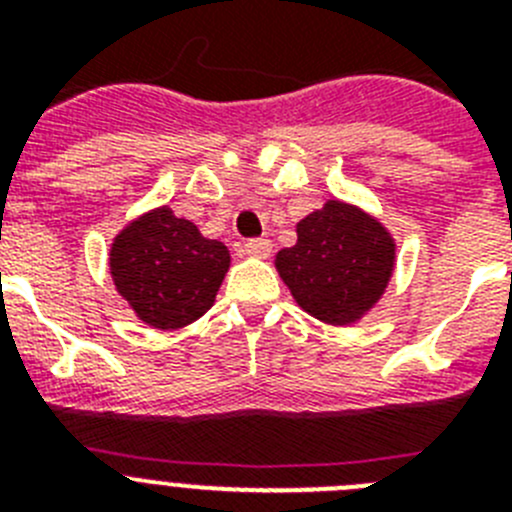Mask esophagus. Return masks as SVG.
Masks as SVG:
<instances>
[{
	"mask_svg": "<svg viewBox=\"0 0 512 512\" xmlns=\"http://www.w3.org/2000/svg\"><path fill=\"white\" fill-rule=\"evenodd\" d=\"M243 256H251V259H266L271 253V241L269 238H253L241 246Z\"/></svg>",
	"mask_w": 512,
	"mask_h": 512,
	"instance_id": "1",
	"label": "esophagus"
}]
</instances>
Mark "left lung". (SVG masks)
I'll return each instance as SVG.
<instances>
[{
	"label": "left lung",
	"mask_w": 512,
	"mask_h": 512,
	"mask_svg": "<svg viewBox=\"0 0 512 512\" xmlns=\"http://www.w3.org/2000/svg\"><path fill=\"white\" fill-rule=\"evenodd\" d=\"M295 230L297 243L282 248L274 266L297 305L338 328L364 320L395 274V235L372 212L336 197Z\"/></svg>",
	"instance_id": "left-lung-1"
}]
</instances>
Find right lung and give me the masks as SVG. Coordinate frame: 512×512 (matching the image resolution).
<instances>
[{"mask_svg": "<svg viewBox=\"0 0 512 512\" xmlns=\"http://www.w3.org/2000/svg\"><path fill=\"white\" fill-rule=\"evenodd\" d=\"M107 261L117 295L135 318L156 330H176L215 305L230 251L161 205L130 220L112 238Z\"/></svg>", "mask_w": 512, "mask_h": 512, "instance_id": "1", "label": "right lung"}]
</instances>
